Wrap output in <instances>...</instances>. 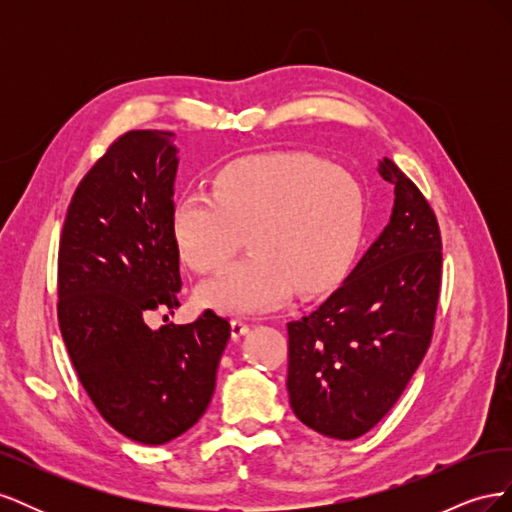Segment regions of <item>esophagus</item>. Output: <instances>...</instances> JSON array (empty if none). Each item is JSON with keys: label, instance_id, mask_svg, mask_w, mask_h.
I'll return each instance as SVG.
<instances>
[{"label": "esophagus", "instance_id": "obj_1", "mask_svg": "<svg viewBox=\"0 0 512 512\" xmlns=\"http://www.w3.org/2000/svg\"><path fill=\"white\" fill-rule=\"evenodd\" d=\"M230 331H232V337L239 339L243 337L247 331H250V324H247L243 318H235L230 322Z\"/></svg>", "mask_w": 512, "mask_h": 512}]
</instances>
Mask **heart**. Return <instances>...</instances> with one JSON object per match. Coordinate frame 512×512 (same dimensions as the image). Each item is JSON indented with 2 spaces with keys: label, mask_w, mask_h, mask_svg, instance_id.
Masks as SVG:
<instances>
[{
  "label": "heart",
  "mask_w": 512,
  "mask_h": 512,
  "mask_svg": "<svg viewBox=\"0 0 512 512\" xmlns=\"http://www.w3.org/2000/svg\"><path fill=\"white\" fill-rule=\"evenodd\" d=\"M365 196L348 170L312 153H265L222 166L211 196L175 200L170 232L198 273L222 269L247 241L252 254L200 286L198 301L224 314L318 294L342 280L359 250Z\"/></svg>",
  "instance_id": "obj_1"
}]
</instances>
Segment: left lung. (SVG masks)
<instances>
[{
    "label": "left lung",
    "mask_w": 512,
    "mask_h": 512,
    "mask_svg": "<svg viewBox=\"0 0 512 512\" xmlns=\"http://www.w3.org/2000/svg\"><path fill=\"white\" fill-rule=\"evenodd\" d=\"M389 224L344 284L316 312L288 322V397L322 436L354 440L404 393L433 333L442 282L438 220L421 190L389 158Z\"/></svg>",
    "instance_id": "1"
}]
</instances>
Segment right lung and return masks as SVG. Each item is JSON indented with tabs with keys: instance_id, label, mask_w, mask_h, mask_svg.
I'll return each mask as SVG.
<instances>
[{
	"instance_id": "obj_1",
	"label": "right lung",
	"mask_w": 512,
	"mask_h": 512,
	"mask_svg": "<svg viewBox=\"0 0 512 512\" xmlns=\"http://www.w3.org/2000/svg\"><path fill=\"white\" fill-rule=\"evenodd\" d=\"M177 166L173 132L119 136L76 188L59 241L57 318L76 376L108 425L151 446L205 414L230 337L211 309L158 331L145 322L181 305Z\"/></svg>"
}]
</instances>
